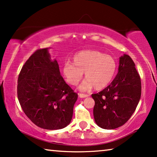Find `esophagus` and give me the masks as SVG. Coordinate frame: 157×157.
<instances>
[{
	"label": "esophagus",
	"instance_id": "1",
	"mask_svg": "<svg viewBox=\"0 0 157 157\" xmlns=\"http://www.w3.org/2000/svg\"><path fill=\"white\" fill-rule=\"evenodd\" d=\"M90 95L89 94H82V93H79V97L80 98H87V97H89Z\"/></svg>",
	"mask_w": 157,
	"mask_h": 157
}]
</instances>
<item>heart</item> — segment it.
<instances>
[{
  "label": "heart",
  "mask_w": 157,
  "mask_h": 157,
  "mask_svg": "<svg viewBox=\"0 0 157 157\" xmlns=\"http://www.w3.org/2000/svg\"><path fill=\"white\" fill-rule=\"evenodd\" d=\"M72 63L66 62L63 72L66 80L71 85H77L85 72V80L80 90H88L94 87L100 90L107 87L113 80L117 63L113 57L97 50H83L75 54Z\"/></svg>",
  "instance_id": "heart-1"
}]
</instances>
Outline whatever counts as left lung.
<instances>
[{
    "label": "left lung",
    "mask_w": 157,
    "mask_h": 157,
    "mask_svg": "<svg viewBox=\"0 0 157 157\" xmlns=\"http://www.w3.org/2000/svg\"><path fill=\"white\" fill-rule=\"evenodd\" d=\"M142 93V84L135 64L128 55L120 57L118 73L111 84L92 94L93 114L99 127L114 129L127 122L135 111Z\"/></svg>",
    "instance_id": "obj_1"
}]
</instances>
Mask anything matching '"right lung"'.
I'll return each instance as SVG.
<instances>
[{"mask_svg":"<svg viewBox=\"0 0 157 157\" xmlns=\"http://www.w3.org/2000/svg\"><path fill=\"white\" fill-rule=\"evenodd\" d=\"M17 98L23 112L37 127L60 129L71 122L78 94L60 75L48 48L35 51L20 72Z\"/></svg>","mask_w":157,"mask_h":157,"instance_id":"1","label":"right lung"}]
</instances>
